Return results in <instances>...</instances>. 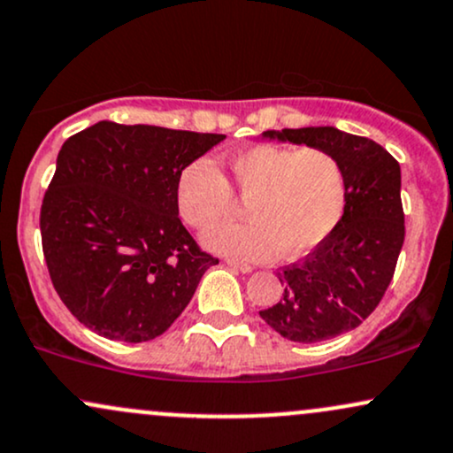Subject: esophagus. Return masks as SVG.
Listing matches in <instances>:
<instances>
[{
	"label": "esophagus",
	"mask_w": 453,
	"mask_h": 453,
	"mask_svg": "<svg viewBox=\"0 0 453 453\" xmlns=\"http://www.w3.org/2000/svg\"><path fill=\"white\" fill-rule=\"evenodd\" d=\"M226 265L231 269H235V272H242V273H250L252 267L248 265V263H242V261H235V258H228Z\"/></svg>",
	"instance_id": "obj_1"
}]
</instances>
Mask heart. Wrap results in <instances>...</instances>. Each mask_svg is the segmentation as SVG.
<instances>
[{"mask_svg": "<svg viewBox=\"0 0 453 453\" xmlns=\"http://www.w3.org/2000/svg\"><path fill=\"white\" fill-rule=\"evenodd\" d=\"M233 188L250 201V222L205 233L211 250L240 258L299 257L319 246L342 220L347 175L336 154L323 147L254 145L228 158ZM175 203L192 228H210L233 211L226 177L210 158L190 160L177 175Z\"/></svg>", "mask_w": 453, "mask_h": 453, "instance_id": "obj_1", "label": "heart"}]
</instances>
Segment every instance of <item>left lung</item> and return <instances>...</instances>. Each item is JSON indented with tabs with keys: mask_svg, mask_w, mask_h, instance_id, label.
I'll use <instances>...</instances> for the list:
<instances>
[{
	"mask_svg": "<svg viewBox=\"0 0 453 453\" xmlns=\"http://www.w3.org/2000/svg\"><path fill=\"white\" fill-rule=\"evenodd\" d=\"M267 139L323 147L342 162V220L302 261L278 272L280 302L261 319L293 342H321L359 327L388 291L404 243L400 165L365 136L334 126L263 132Z\"/></svg>",
	"mask_w": 453,
	"mask_h": 453,
	"instance_id": "left-lung-1",
	"label": "left lung"
}]
</instances>
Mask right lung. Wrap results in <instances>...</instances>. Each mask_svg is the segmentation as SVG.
<instances>
[{
    "label": "right lung",
    "mask_w": 453,
    "mask_h": 453,
    "mask_svg": "<svg viewBox=\"0 0 453 453\" xmlns=\"http://www.w3.org/2000/svg\"><path fill=\"white\" fill-rule=\"evenodd\" d=\"M225 134L98 121L62 145L40 210L42 252L65 308L121 342L158 338L218 258L180 220L177 175Z\"/></svg>",
    "instance_id": "right-lung-1"
}]
</instances>
